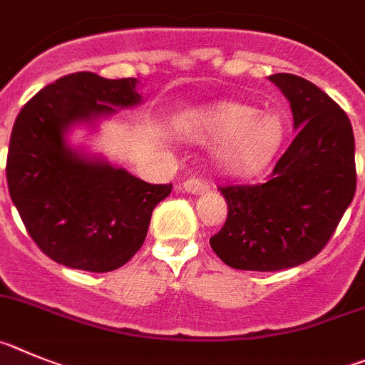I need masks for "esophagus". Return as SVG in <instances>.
I'll use <instances>...</instances> for the list:
<instances>
[{
  "instance_id": "obj_1",
  "label": "esophagus",
  "mask_w": 365,
  "mask_h": 365,
  "mask_svg": "<svg viewBox=\"0 0 365 365\" xmlns=\"http://www.w3.org/2000/svg\"><path fill=\"white\" fill-rule=\"evenodd\" d=\"M182 189L189 195H203V192L209 190V183L198 178H189L182 183Z\"/></svg>"
}]
</instances>
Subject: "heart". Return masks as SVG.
Instances as JSON below:
<instances>
[{
	"mask_svg": "<svg viewBox=\"0 0 365 365\" xmlns=\"http://www.w3.org/2000/svg\"><path fill=\"white\" fill-rule=\"evenodd\" d=\"M183 129L202 140L218 142L215 163L223 175L249 176L277 158L285 140V127L274 114H262L242 103H218L190 110Z\"/></svg>",
	"mask_w": 365,
	"mask_h": 365,
	"instance_id": "1",
	"label": "heart"
}]
</instances>
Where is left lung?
I'll return each mask as SVG.
<instances>
[{
    "mask_svg": "<svg viewBox=\"0 0 365 365\" xmlns=\"http://www.w3.org/2000/svg\"><path fill=\"white\" fill-rule=\"evenodd\" d=\"M269 81L291 105L297 138L264 183L220 189L229 212L211 247L242 271H282L314 258L356 190L347 114L304 78L280 72Z\"/></svg>",
    "mask_w": 365,
    "mask_h": 365,
    "instance_id": "obj_1",
    "label": "left lung"
}]
</instances>
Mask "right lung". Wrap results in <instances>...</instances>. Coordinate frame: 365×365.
<instances>
[{"label":"right lung","instance_id":"right-lung-1","mask_svg":"<svg viewBox=\"0 0 365 365\" xmlns=\"http://www.w3.org/2000/svg\"><path fill=\"white\" fill-rule=\"evenodd\" d=\"M142 103L136 78L76 72L41 88L14 121L6 183L29 235L61 265L109 272L145 242L154 207L173 185H153L100 154L74 147L76 127L98 129L118 109Z\"/></svg>","mask_w":365,"mask_h":365}]
</instances>
